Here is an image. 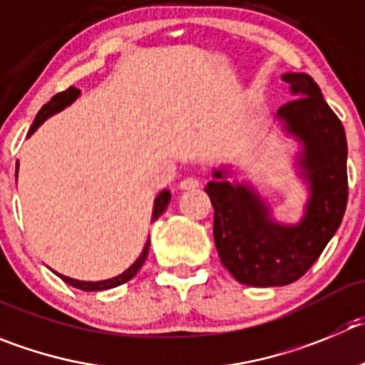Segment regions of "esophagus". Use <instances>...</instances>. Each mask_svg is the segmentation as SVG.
<instances>
[{"label": "esophagus", "instance_id": "esophagus-1", "mask_svg": "<svg viewBox=\"0 0 365 365\" xmlns=\"http://www.w3.org/2000/svg\"><path fill=\"white\" fill-rule=\"evenodd\" d=\"M178 187L182 190H190V189H196L200 187V180L198 178H185L178 183Z\"/></svg>", "mask_w": 365, "mask_h": 365}]
</instances>
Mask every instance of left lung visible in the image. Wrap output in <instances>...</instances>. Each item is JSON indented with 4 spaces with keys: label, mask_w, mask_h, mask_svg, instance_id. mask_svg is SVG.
Returning a JSON list of instances; mask_svg holds the SVG:
<instances>
[{
    "label": "left lung",
    "mask_w": 365,
    "mask_h": 365,
    "mask_svg": "<svg viewBox=\"0 0 365 365\" xmlns=\"http://www.w3.org/2000/svg\"><path fill=\"white\" fill-rule=\"evenodd\" d=\"M294 101L281 106L275 120L301 145L297 176L306 183L308 202L299 223H281L267 200L248 182H229L221 165L207 183L214 207V243L221 263L247 286H284L297 281L319 259L347 203V142L342 122L321 88L306 73L281 75Z\"/></svg>",
    "instance_id": "left-lung-1"
}]
</instances>
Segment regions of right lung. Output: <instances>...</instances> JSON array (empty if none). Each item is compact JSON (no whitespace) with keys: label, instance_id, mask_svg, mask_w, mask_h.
Segmentation results:
<instances>
[{"label":"right lung","instance_id":"1","mask_svg":"<svg viewBox=\"0 0 365 365\" xmlns=\"http://www.w3.org/2000/svg\"><path fill=\"white\" fill-rule=\"evenodd\" d=\"M81 95V90H77V88L70 86L66 91H61V93L53 95L52 98H50V102H46V104L43 106L39 110V113L36 115V118H34V124L32 128H30V133L29 136L32 135V133H36V129L39 128L41 124H43L44 120H48L52 115L59 113V111H63L64 108H68V106L71 104V102L77 101V97ZM169 202H171V192L167 189H163L162 192L158 194L155 198V205H153V216H151V221H156L160 216L163 214V210L167 209V205H169ZM148 254H149V240L145 241L144 245V250H142V254L138 255V259L135 261V263L131 264V267L128 268L125 272H122L120 275H117V277H111V279H104V281H79V279H71V277H66V275L63 274H56L59 275L61 279H63L64 282H68V284H71L73 288H79V290H84V292H102V290H110V288H115V286H120L124 284V282L131 281L133 277L136 275V272L140 270L142 264L145 263V259H148Z\"/></svg>","mask_w":365,"mask_h":365}]
</instances>
